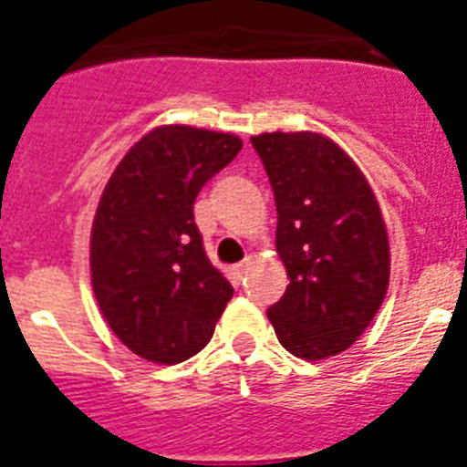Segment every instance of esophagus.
Returning a JSON list of instances; mask_svg holds the SVG:
<instances>
[{"instance_id": "1", "label": "esophagus", "mask_w": 467, "mask_h": 467, "mask_svg": "<svg viewBox=\"0 0 467 467\" xmlns=\"http://www.w3.org/2000/svg\"><path fill=\"white\" fill-rule=\"evenodd\" d=\"M250 266H253V262H250V259H245V262H241V264H236V266H234V278L236 280H243L247 275V271H250Z\"/></svg>"}]
</instances>
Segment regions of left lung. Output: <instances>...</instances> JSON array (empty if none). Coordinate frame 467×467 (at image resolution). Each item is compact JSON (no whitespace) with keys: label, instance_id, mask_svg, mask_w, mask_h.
<instances>
[{"label":"left lung","instance_id":"8db88e82","mask_svg":"<svg viewBox=\"0 0 467 467\" xmlns=\"http://www.w3.org/2000/svg\"><path fill=\"white\" fill-rule=\"evenodd\" d=\"M274 187L275 250L290 285L266 311L304 360L339 356L386 299L390 247L372 187L339 144L311 130L254 135Z\"/></svg>","mask_w":467,"mask_h":467}]
</instances>
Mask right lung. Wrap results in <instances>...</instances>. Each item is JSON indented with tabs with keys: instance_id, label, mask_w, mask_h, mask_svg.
Instances as JSON below:
<instances>
[{
	"instance_id": "right-lung-1",
	"label": "right lung",
	"mask_w": 467,
	"mask_h": 467,
	"mask_svg": "<svg viewBox=\"0 0 467 467\" xmlns=\"http://www.w3.org/2000/svg\"><path fill=\"white\" fill-rule=\"evenodd\" d=\"M241 147L231 133L159 126L128 150L102 192L90 229L93 295L111 332L144 360L196 356L234 296L205 257L193 201Z\"/></svg>"
}]
</instances>
